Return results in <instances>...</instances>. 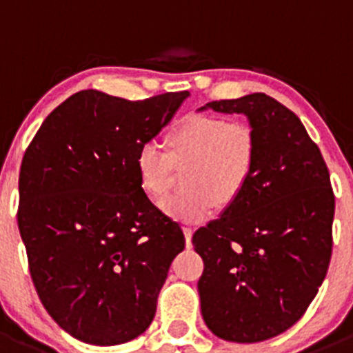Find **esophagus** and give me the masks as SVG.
<instances>
[{"label":"esophagus","instance_id":"esophagus-1","mask_svg":"<svg viewBox=\"0 0 353 353\" xmlns=\"http://www.w3.org/2000/svg\"><path fill=\"white\" fill-rule=\"evenodd\" d=\"M192 233H194V230H192L191 226H183V235H185V244L187 248H191L192 245Z\"/></svg>","mask_w":353,"mask_h":353}]
</instances>
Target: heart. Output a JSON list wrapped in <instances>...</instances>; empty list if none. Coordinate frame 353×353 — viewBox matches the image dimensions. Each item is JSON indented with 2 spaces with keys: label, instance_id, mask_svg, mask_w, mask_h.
<instances>
[{
  "label": "heart",
  "instance_id": "b5f03b06",
  "mask_svg": "<svg viewBox=\"0 0 353 353\" xmlns=\"http://www.w3.org/2000/svg\"><path fill=\"white\" fill-rule=\"evenodd\" d=\"M166 150L143 143L134 166L139 185L150 198H161L170 187L174 164H187L185 189L162 199L161 208L173 219L203 221L215 201L228 207L239 199L258 161L256 134L248 123L212 114H191L174 125Z\"/></svg>",
  "mask_w": 353,
  "mask_h": 353
}]
</instances>
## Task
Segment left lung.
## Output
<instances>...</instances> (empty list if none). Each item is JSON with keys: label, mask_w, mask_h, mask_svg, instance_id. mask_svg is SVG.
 Returning <instances> with one entry per match:
<instances>
[{"label": "left lung", "mask_w": 353, "mask_h": 353, "mask_svg": "<svg viewBox=\"0 0 353 353\" xmlns=\"http://www.w3.org/2000/svg\"><path fill=\"white\" fill-rule=\"evenodd\" d=\"M242 113L256 134L254 173L236 201L192 235L205 270L201 314L215 336L258 343L297 323L325 279L334 192L297 114L265 93L199 109Z\"/></svg>", "instance_id": "obj_1"}]
</instances>
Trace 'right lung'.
Here are the masks:
<instances>
[{"label":"right lung","mask_w":353,"mask_h":353,"mask_svg":"<svg viewBox=\"0 0 353 353\" xmlns=\"http://www.w3.org/2000/svg\"><path fill=\"white\" fill-rule=\"evenodd\" d=\"M187 97L125 101L83 90L43 120L28 146L19 232L43 307L76 339L120 345L154 320L185 239L141 189L134 159Z\"/></svg>","instance_id":"add662e5"}]
</instances>
